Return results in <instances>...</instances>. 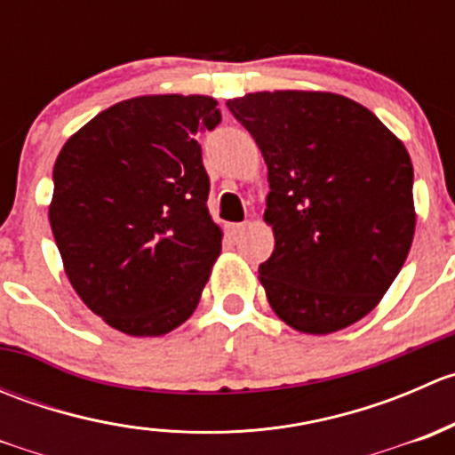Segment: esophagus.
<instances>
[{
    "mask_svg": "<svg viewBox=\"0 0 455 455\" xmlns=\"http://www.w3.org/2000/svg\"><path fill=\"white\" fill-rule=\"evenodd\" d=\"M242 231H244V224H227V235L233 240H237Z\"/></svg>",
    "mask_w": 455,
    "mask_h": 455,
    "instance_id": "obj_1",
    "label": "esophagus"
}]
</instances>
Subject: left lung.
Here are the masks:
<instances>
[{"instance_id": "8db88e82", "label": "left lung", "mask_w": 455, "mask_h": 455, "mask_svg": "<svg viewBox=\"0 0 455 455\" xmlns=\"http://www.w3.org/2000/svg\"><path fill=\"white\" fill-rule=\"evenodd\" d=\"M268 167L264 222L275 251L259 264L273 313L304 334L347 328L379 306L416 231L414 167L368 108L315 90L228 99Z\"/></svg>"}]
</instances>
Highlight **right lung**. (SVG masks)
<instances>
[{"instance_id":"1","label":"right lung","mask_w":455,"mask_h":455,"mask_svg":"<svg viewBox=\"0 0 455 455\" xmlns=\"http://www.w3.org/2000/svg\"><path fill=\"white\" fill-rule=\"evenodd\" d=\"M213 96L147 94L96 114L54 163L50 227L81 301L130 337L185 323L222 251L198 139Z\"/></svg>"}]
</instances>
